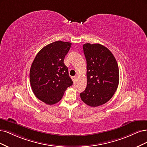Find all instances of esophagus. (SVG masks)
Masks as SVG:
<instances>
[{
    "instance_id": "esophagus-1",
    "label": "esophagus",
    "mask_w": 147,
    "mask_h": 147,
    "mask_svg": "<svg viewBox=\"0 0 147 147\" xmlns=\"http://www.w3.org/2000/svg\"><path fill=\"white\" fill-rule=\"evenodd\" d=\"M76 76H73V77H71V79H72V80H73V82H74L75 80H76Z\"/></svg>"
}]
</instances>
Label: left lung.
<instances>
[{"label":"left lung","mask_w":147,"mask_h":147,"mask_svg":"<svg viewBox=\"0 0 147 147\" xmlns=\"http://www.w3.org/2000/svg\"><path fill=\"white\" fill-rule=\"evenodd\" d=\"M87 61V84L80 93L82 101L91 107H97L111 99L119 83L117 60L106 47L100 44L83 45Z\"/></svg>","instance_id":"1"}]
</instances>
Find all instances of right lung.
I'll return each instance as SVG.
<instances>
[{
    "label": "right lung",
    "instance_id": "add662e5",
    "mask_svg": "<svg viewBox=\"0 0 147 147\" xmlns=\"http://www.w3.org/2000/svg\"><path fill=\"white\" fill-rule=\"evenodd\" d=\"M71 46L69 42L57 41L42 48L31 65L30 82L36 97L48 105L58 102L73 82L64 64Z\"/></svg>",
    "mask_w": 147,
    "mask_h": 147
}]
</instances>
